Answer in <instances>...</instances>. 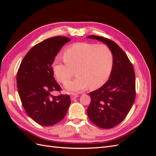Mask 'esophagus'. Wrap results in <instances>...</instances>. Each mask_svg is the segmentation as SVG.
<instances>
[{"label":"esophagus","instance_id":"34e87169","mask_svg":"<svg viewBox=\"0 0 156 156\" xmlns=\"http://www.w3.org/2000/svg\"><path fill=\"white\" fill-rule=\"evenodd\" d=\"M78 95L77 94H72V95H71V100H75V99H76V98H78Z\"/></svg>","mask_w":156,"mask_h":156}]
</instances>
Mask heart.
<instances>
[{
    "label": "heart",
    "instance_id": "1",
    "mask_svg": "<svg viewBox=\"0 0 156 156\" xmlns=\"http://www.w3.org/2000/svg\"><path fill=\"white\" fill-rule=\"evenodd\" d=\"M64 55L56 56L53 69L58 81L64 83L71 76L73 68L76 67V77L65 83L68 91L78 92L89 87H100L111 73L114 58L111 49L105 44L79 42L69 46Z\"/></svg>",
    "mask_w": 156,
    "mask_h": 156
}]
</instances>
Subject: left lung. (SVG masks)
<instances>
[{
	"label": "left lung",
	"instance_id": "obj_1",
	"mask_svg": "<svg viewBox=\"0 0 156 156\" xmlns=\"http://www.w3.org/2000/svg\"><path fill=\"white\" fill-rule=\"evenodd\" d=\"M88 38L103 42L109 48L114 63L108 81L95 91L88 107L89 119L97 126L110 129L124 120L135 98V75L133 66L125 52L115 42L95 35Z\"/></svg>",
	"mask_w": 156,
	"mask_h": 156
}]
</instances>
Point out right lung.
I'll list each match as a JSON object with an SVG mask.
<instances>
[{"instance_id":"add662e5","label":"right lung","mask_w":156,"mask_h":156,"mask_svg":"<svg viewBox=\"0 0 156 156\" xmlns=\"http://www.w3.org/2000/svg\"><path fill=\"white\" fill-rule=\"evenodd\" d=\"M71 40L55 36L36 44L23 59L17 73L19 96L26 112L43 126H51L62 120L71 103L69 95L54 96L60 91L54 78L52 65L62 46Z\"/></svg>"}]
</instances>
